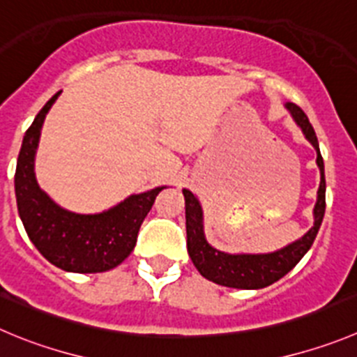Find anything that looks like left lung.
<instances>
[{
    "label": "left lung",
    "instance_id": "left-lung-1",
    "mask_svg": "<svg viewBox=\"0 0 357 357\" xmlns=\"http://www.w3.org/2000/svg\"><path fill=\"white\" fill-rule=\"evenodd\" d=\"M294 121L303 130L305 137L317 151V165L321 169V185L317 192V202L314 208V227L310 229L303 238L291 245L276 250L271 254H225L213 248L204 236L202 227V208L190 190H183L186 209V248L188 255L204 278L215 284L232 289H262L278 282L282 276L287 275L303 255L314 245V239L321 229L322 218L326 211V178H324V160L319 149L317 135L314 126L310 125L305 112L296 103H285Z\"/></svg>",
    "mask_w": 357,
    "mask_h": 357
}]
</instances>
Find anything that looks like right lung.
<instances>
[{"mask_svg": "<svg viewBox=\"0 0 357 357\" xmlns=\"http://www.w3.org/2000/svg\"><path fill=\"white\" fill-rule=\"evenodd\" d=\"M58 91L36 114L22 139L15 169L19 216L40 254L70 273H102L121 264L137 243L141 224L163 186L130 195L114 208L96 215H79L59 208L35 178V153L43 119Z\"/></svg>", "mask_w": 357, "mask_h": 357, "instance_id": "1", "label": "right lung"}]
</instances>
